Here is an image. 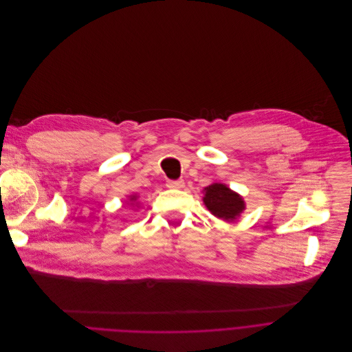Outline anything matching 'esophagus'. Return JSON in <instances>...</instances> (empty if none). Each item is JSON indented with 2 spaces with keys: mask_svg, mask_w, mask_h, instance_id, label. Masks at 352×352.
<instances>
[{
  "mask_svg": "<svg viewBox=\"0 0 352 352\" xmlns=\"http://www.w3.org/2000/svg\"><path fill=\"white\" fill-rule=\"evenodd\" d=\"M166 186L169 188H183L184 187V182L182 179H179V180H168Z\"/></svg>",
  "mask_w": 352,
  "mask_h": 352,
  "instance_id": "1",
  "label": "esophagus"
}]
</instances>
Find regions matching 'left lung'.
Segmentation results:
<instances>
[{
  "instance_id": "8db88e82",
  "label": "left lung",
  "mask_w": 352,
  "mask_h": 352,
  "mask_svg": "<svg viewBox=\"0 0 352 352\" xmlns=\"http://www.w3.org/2000/svg\"><path fill=\"white\" fill-rule=\"evenodd\" d=\"M204 202L210 212L225 221H234L244 209L243 198L221 183L205 188Z\"/></svg>"
}]
</instances>
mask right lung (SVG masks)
<instances>
[{"label": "right lung", "mask_w": 352, "mask_h": 352, "mask_svg": "<svg viewBox=\"0 0 352 352\" xmlns=\"http://www.w3.org/2000/svg\"><path fill=\"white\" fill-rule=\"evenodd\" d=\"M131 199H134V197H133V198H131Z\"/></svg>", "instance_id": "1"}]
</instances>
